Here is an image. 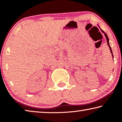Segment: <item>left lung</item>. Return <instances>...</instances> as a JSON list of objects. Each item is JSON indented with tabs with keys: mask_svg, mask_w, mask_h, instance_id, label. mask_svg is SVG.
Returning a JSON list of instances; mask_svg holds the SVG:
<instances>
[{
	"mask_svg": "<svg viewBox=\"0 0 122 122\" xmlns=\"http://www.w3.org/2000/svg\"><path fill=\"white\" fill-rule=\"evenodd\" d=\"M98 27H100V26H98ZM100 30H101V31H102V32H103V33L104 34V36H106V39H107V44H108V46H109V48H110V51L111 53V54H112V57H113V54H112V50H111V47H110V45H109V38H108V36H107V34L106 33H105L103 31V30H101V28H100Z\"/></svg>",
	"mask_w": 122,
	"mask_h": 122,
	"instance_id": "obj_1",
	"label": "left lung"
}]
</instances>
